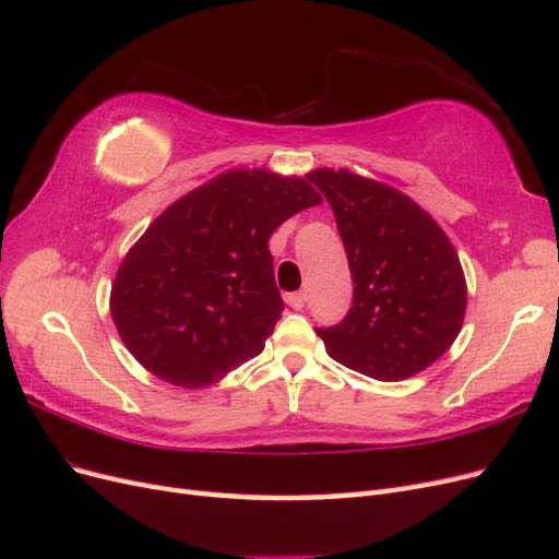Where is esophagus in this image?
<instances>
[{
  "instance_id": "34e87169",
  "label": "esophagus",
  "mask_w": 559,
  "mask_h": 559,
  "mask_svg": "<svg viewBox=\"0 0 559 559\" xmlns=\"http://www.w3.org/2000/svg\"><path fill=\"white\" fill-rule=\"evenodd\" d=\"M306 300H308L306 292H296V294L286 296V302H289V308H294V310H300L302 306H306Z\"/></svg>"
}]
</instances>
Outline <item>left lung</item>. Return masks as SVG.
Returning <instances> with one entry per match:
<instances>
[{"label":"left lung","mask_w":559,"mask_h":559,"mask_svg":"<svg viewBox=\"0 0 559 559\" xmlns=\"http://www.w3.org/2000/svg\"><path fill=\"white\" fill-rule=\"evenodd\" d=\"M331 202L354 298L333 329H317L329 357L382 382L427 370L452 347L466 314L460 257L413 198L347 167L308 175Z\"/></svg>","instance_id":"1"}]
</instances>
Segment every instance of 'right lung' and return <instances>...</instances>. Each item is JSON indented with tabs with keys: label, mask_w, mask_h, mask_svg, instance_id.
I'll use <instances>...</instances> for the list:
<instances>
[{
	"label": "right lung",
	"mask_w": 559,
	"mask_h": 559,
	"mask_svg": "<svg viewBox=\"0 0 559 559\" xmlns=\"http://www.w3.org/2000/svg\"><path fill=\"white\" fill-rule=\"evenodd\" d=\"M321 195L308 177L226 170L154 218L116 270L109 310L156 378L202 389L259 357L284 302L267 240Z\"/></svg>",
	"instance_id": "1"
}]
</instances>
